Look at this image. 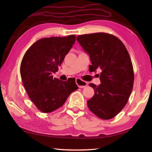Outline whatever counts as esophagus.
<instances>
[{"label": "esophagus", "instance_id": "obj_1", "mask_svg": "<svg viewBox=\"0 0 152 152\" xmlns=\"http://www.w3.org/2000/svg\"><path fill=\"white\" fill-rule=\"evenodd\" d=\"M76 83L79 88H84V87H86L87 85H88V83H87L86 82L82 80L79 78L76 79Z\"/></svg>", "mask_w": 152, "mask_h": 152}]
</instances>
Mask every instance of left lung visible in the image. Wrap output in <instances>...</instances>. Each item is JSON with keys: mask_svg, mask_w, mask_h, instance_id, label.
Wrapping results in <instances>:
<instances>
[{"mask_svg": "<svg viewBox=\"0 0 152 152\" xmlns=\"http://www.w3.org/2000/svg\"><path fill=\"white\" fill-rule=\"evenodd\" d=\"M76 40L90 56L89 70L101 71V84H90L94 95L87 101L89 109L102 119L121 111L132 93L134 74L132 60L119 38L106 33L79 35Z\"/></svg>", "mask_w": 152, "mask_h": 152, "instance_id": "8db88e82", "label": "left lung"}]
</instances>
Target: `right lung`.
<instances>
[{
  "label": "right lung",
  "mask_w": 152,
  "mask_h": 152,
  "mask_svg": "<svg viewBox=\"0 0 152 152\" xmlns=\"http://www.w3.org/2000/svg\"><path fill=\"white\" fill-rule=\"evenodd\" d=\"M76 41V35L42 38L28 49L20 73L29 99L43 113L61 107L72 92L78 88L74 78L61 81L52 74L64 60Z\"/></svg>",
  "instance_id": "right-lung-1"
}]
</instances>
